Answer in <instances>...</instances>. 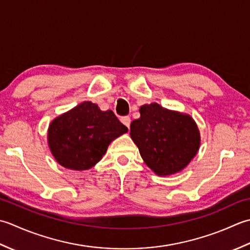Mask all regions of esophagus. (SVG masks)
Wrapping results in <instances>:
<instances>
[{
	"label": "esophagus",
	"instance_id": "1",
	"mask_svg": "<svg viewBox=\"0 0 250 250\" xmlns=\"http://www.w3.org/2000/svg\"><path fill=\"white\" fill-rule=\"evenodd\" d=\"M121 122L127 127V128H129V126H130V118H129V116H123V118H121Z\"/></svg>",
	"mask_w": 250,
	"mask_h": 250
}]
</instances>
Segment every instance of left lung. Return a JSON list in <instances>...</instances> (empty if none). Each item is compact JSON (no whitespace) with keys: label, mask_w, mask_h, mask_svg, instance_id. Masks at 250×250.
Listing matches in <instances>:
<instances>
[{"label":"left lung","mask_w":250,"mask_h":250,"mask_svg":"<svg viewBox=\"0 0 250 250\" xmlns=\"http://www.w3.org/2000/svg\"><path fill=\"white\" fill-rule=\"evenodd\" d=\"M139 112L129 134L146 164L157 176L177 174L189 165L201 145L194 120L155 103L140 106Z\"/></svg>","instance_id":"1"}]
</instances>
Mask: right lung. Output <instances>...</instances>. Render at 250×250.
I'll list each match as a JSON object with an SVG mask.
<instances>
[{
    "label": "right lung",
    "mask_w": 250,
    "mask_h": 250,
    "mask_svg": "<svg viewBox=\"0 0 250 250\" xmlns=\"http://www.w3.org/2000/svg\"><path fill=\"white\" fill-rule=\"evenodd\" d=\"M127 131L111 110L101 111L97 104L84 101L49 124L47 141L61 166L86 170L103 159L112 141Z\"/></svg>",
    "instance_id": "add662e5"
}]
</instances>
